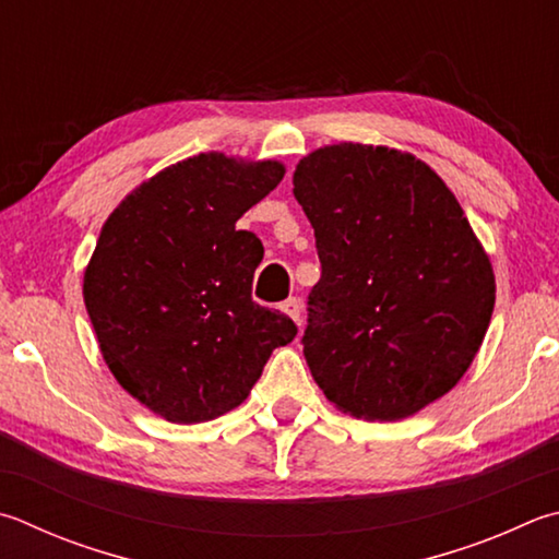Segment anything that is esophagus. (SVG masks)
Segmentation results:
<instances>
[{
  "label": "esophagus",
  "mask_w": 559,
  "mask_h": 559,
  "mask_svg": "<svg viewBox=\"0 0 559 559\" xmlns=\"http://www.w3.org/2000/svg\"><path fill=\"white\" fill-rule=\"evenodd\" d=\"M281 310L286 312V314H290L293 320H296L298 324L302 322L300 320V314H302V308H300V300L298 298H288V300H283V306H281Z\"/></svg>",
  "instance_id": "esophagus-1"
}]
</instances>
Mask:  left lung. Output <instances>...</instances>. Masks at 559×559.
<instances>
[{
    "instance_id": "1",
    "label": "left lung",
    "mask_w": 559,
    "mask_h": 559,
    "mask_svg": "<svg viewBox=\"0 0 559 559\" xmlns=\"http://www.w3.org/2000/svg\"><path fill=\"white\" fill-rule=\"evenodd\" d=\"M322 276L302 354L328 401L401 420L442 399L489 330L496 283L469 219L435 170L385 146L334 144L293 174Z\"/></svg>"
}]
</instances>
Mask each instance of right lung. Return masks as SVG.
<instances>
[{
    "label": "right lung",
    "mask_w": 559,
    "mask_h": 559,
    "mask_svg": "<svg viewBox=\"0 0 559 559\" xmlns=\"http://www.w3.org/2000/svg\"><path fill=\"white\" fill-rule=\"evenodd\" d=\"M278 160L200 154L119 202L83 296L121 389L170 423H205L247 399L296 322L251 300L263 247L237 219L283 180Z\"/></svg>",
    "instance_id": "add662e5"
}]
</instances>
